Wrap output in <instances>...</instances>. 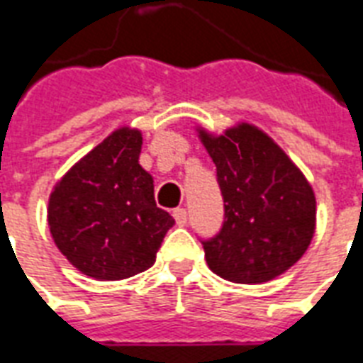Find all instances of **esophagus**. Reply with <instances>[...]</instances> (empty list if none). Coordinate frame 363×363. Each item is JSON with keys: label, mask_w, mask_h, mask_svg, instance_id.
Masks as SVG:
<instances>
[{"label": "esophagus", "mask_w": 363, "mask_h": 363, "mask_svg": "<svg viewBox=\"0 0 363 363\" xmlns=\"http://www.w3.org/2000/svg\"><path fill=\"white\" fill-rule=\"evenodd\" d=\"M173 217H174V221H177V225H179V227H184V225L189 223V211H186L184 208L174 209Z\"/></svg>", "instance_id": "1"}]
</instances>
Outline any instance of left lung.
Segmentation results:
<instances>
[{
    "instance_id": "8db88e82",
    "label": "left lung",
    "mask_w": 363,
    "mask_h": 363,
    "mask_svg": "<svg viewBox=\"0 0 363 363\" xmlns=\"http://www.w3.org/2000/svg\"><path fill=\"white\" fill-rule=\"evenodd\" d=\"M217 167L225 221L203 240L209 269L230 283L257 284L291 269L315 233V194L296 163L250 123L223 134L198 128Z\"/></svg>"
}]
</instances>
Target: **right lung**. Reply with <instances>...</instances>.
Returning <instances> with one entry per match:
<instances>
[{
  "label": "right lung",
  "instance_id": "add662e5",
  "mask_svg": "<svg viewBox=\"0 0 363 363\" xmlns=\"http://www.w3.org/2000/svg\"><path fill=\"white\" fill-rule=\"evenodd\" d=\"M142 133L121 127L53 186L48 225L59 252L98 281L138 275L155 262L174 219L155 206L154 179L138 163Z\"/></svg>",
  "mask_w": 363,
  "mask_h": 363
}]
</instances>
